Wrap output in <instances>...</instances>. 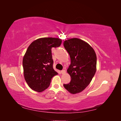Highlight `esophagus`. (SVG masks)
Wrapping results in <instances>:
<instances>
[{"mask_svg":"<svg viewBox=\"0 0 121 121\" xmlns=\"http://www.w3.org/2000/svg\"><path fill=\"white\" fill-rule=\"evenodd\" d=\"M61 73H62V74H64V73H65V70H62L61 71Z\"/></svg>","mask_w":121,"mask_h":121,"instance_id":"esophagus-1","label":"esophagus"}]
</instances>
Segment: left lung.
I'll list each match as a JSON object with an SVG mask.
<instances>
[{"instance_id":"1","label":"left lung","mask_w":121,"mask_h":121,"mask_svg":"<svg viewBox=\"0 0 121 121\" xmlns=\"http://www.w3.org/2000/svg\"><path fill=\"white\" fill-rule=\"evenodd\" d=\"M70 56L71 63L67 69L71 81L63 84L71 94L81 92L92 79L97 70V56L91 45L80 39L71 38L63 42Z\"/></svg>"}]
</instances>
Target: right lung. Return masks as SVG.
Returning <instances> with one entry per match:
<instances>
[{"instance_id":"right-lung-1","label":"right lung","mask_w":121,"mask_h":121,"mask_svg":"<svg viewBox=\"0 0 121 121\" xmlns=\"http://www.w3.org/2000/svg\"><path fill=\"white\" fill-rule=\"evenodd\" d=\"M60 38L44 37L32 42L23 58V75L26 83L32 90L38 92L50 86L51 79L58 74L53 68L52 48L60 46Z\"/></svg>"}]
</instances>
